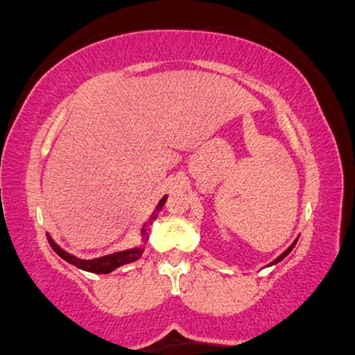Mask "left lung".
Wrapping results in <instances>:
<instances>
[{
	"mask_svg": "<svg viewBox=\"0 0 355 355\" xmlns=\"http://www.w3.org/2000/svg\"><path fill=\"white\" fill-rule=\"evenodd\" d=\"M297 240H299V237H297V239L294 240V242H292V243H291V247H288V248H287V250H285V252H284V254H280L279 257H277V259H275V260H272V262H270V263H268V266H267V267H270V266H275V263H279V262H280V260H284V259H285V257H287L288 254H291V252H292V248H294V247H295Z\"/></svg>",
	"mask_w": 355,
	"mask_h": 355,
	"instance_id": "1",
	"label": "left lung"
}]
</instances>
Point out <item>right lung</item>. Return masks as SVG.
I'll return each mask as SVG.
<instances>
[{
	"instance_id": "1",
	"label": "right lung",
	"mask_w": 355,
	"mask_h": 355,
	"mask_svg": "<svg viewBox=\"0 0 355 355\" xmlns=\"http://www.w3.org/2000/svg\"><path fill=\"white\" fill-rule=\"evenodd\" d=\"M166 198H168V195H164V197H162V200L158 202L157 207H155V210L152 211V215H150V218L146 220L145 225L141 227V232H140L141 243L140 245H135L132 248H125V250H120V252H113V254H108V255L95 257V259H80V257L70 254V252H67L64 248H61L58 243L53 240L50 234H46L48 240H50V245L53 247V250H55L56 254L61 257V259H64L68 263H71V266L81 268V270L92 272V274H110V272H113L115 268L126 266V263H132V262H135V260L140 259L141 254L145 252L146 240H148L150 225H152L153 220L157 218L158 211L162 210V207L165 205Z\"/></svg>"
}]
</instances>
